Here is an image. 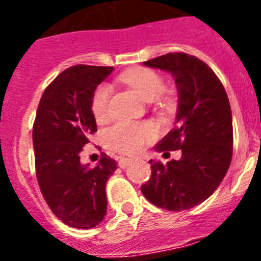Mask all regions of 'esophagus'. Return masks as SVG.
<instances>
[{"label":"esophagus","mask_w":261,"mask_h":261,"mask_svg":"<svg viewBox=\"0 0 261 261\" xmlns=\"http://www.w3.org/2000/svg\"><path fill=\"white\" fill-rule=\"evenodd\" d=\"M130 162H132V159L130 158H119V161H117V165H119V167L125 168Z\"/></svg>","instance_id":"obj_1"}]
</instances>
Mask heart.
<instances>
[{"mask_svg":"<svg viewBox=\"0 0 261 261\" xmlns=\"http://www.w3.org/2000/svg\"><path fill=\"white\" fill-rule=\"evenodd\" d=\"M119 80L133 89L144 100L151 102L165 90V81L156 71L147 68H136L124 71ZM110 87L102 85L96 87L91 98V112L96 121H103L108 116ZM103 142L110 150L123 154L138 151L154 137V129L147 123L117 121L103 132Z\"/></svg>","mask_w":261,"mask_h":261,"instance_id":"b5f03b06","label":"heart"}]
</instances>
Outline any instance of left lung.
Masks as SVG:
<instances>
[{
	"label": "left lung",
	"instance_id": "obj_1",
	"mask_svg": "<svg viewBox=\"0 0 261 261\" xmlns=\"http://www.w3.org/2000/svg\"><path fill=\"white\" fill-rule=\"evenodd\" d=\"M144 65L168 71L175 78L179 96L175 128L154 150L180 149L181 158L166 165L150 161L151 176L141 186V192L158 208L191 209L208 199L229 170L232 156L229 98L216 73L195 56L167 53Z\"/></svg>",
	"mask_w": 261,
	"mask_h": 261
}]
</instances>
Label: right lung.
I'll return each instance as SVG.
<instances>
[{
    "mask_svg": "<svg viewBox=\"0 0 261 261\" xmlns=\"http://www.w3.org/2000/svg\"><path fill=\"white\" fill-rule=\"evenodd\" d=\"M112 66L74 65L44 90L32 128L38 184L45 202L64 223L91 229L107 212L106 183L117 168L102 153L95 167L82 165L80 153L96 132L91 98Z\"/></svg>",
    "mask_w": 261,
    "mask_h": 261,
    "instance_id": "obj_1",
    "label": "right lung"
}]
</instances>
